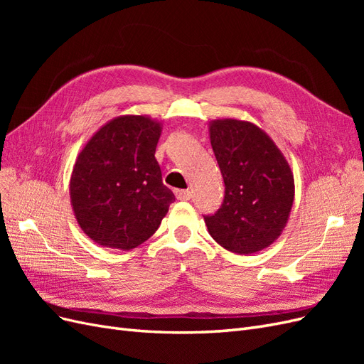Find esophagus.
<instances>
[{"label":"esophagus","instance_id":"esophagus-1","mask_svg":"<svg viewBox=\"0 0 364 364\" xmlns=\"http://www.w3.org/2000/svg\"><path fill=\"white\" fill-rule=\"evenodd\" d=\"M176 197H178L179 200H190L193 197V193L190 190H176L174 191Z\"/></svg>","mask_w":364,"mask_h":364}]
</instances>
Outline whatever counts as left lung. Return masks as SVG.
Here are the masks:
<instances>
[{"label":"left lung","mask_w":364,"mask_h":364,"mask_svg":"<svg viewBox=\"0 0 364 364\" xmlns=\"http://www.w3.org/2000/svg\"><path fill=\"white\" fill-rule=\"evenodd\" d=\"M209 139L225 181L222 208L203 217L209 235L240 255L269 247L282 234L293 206L290 164L266 132L250 121H209Z\"/></svg>","instance_id":"1"}]
</instances>
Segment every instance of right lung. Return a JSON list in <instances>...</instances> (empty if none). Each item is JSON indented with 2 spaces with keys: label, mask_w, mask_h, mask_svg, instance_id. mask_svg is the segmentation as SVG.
I'll return each mask as SVG.
<instances>
[{
  "label": "right lung",
  "mask_w": 364,
  "mask_h": 364,
  "mask_svg": "<svg viewBox=\"0 0 364 364\" xmlns=\"http://www.w3.org/2000/svg\"><path fill=\"white\" fill-rule=\"evenodd\" d=\"M162 123L119 115L87 139L77 155L70 199L80 229L102 247L130 250L156 232L171 190L155 158Z\"/></svg>",
  "instance_id": "add662e5"
}]
</instances>
